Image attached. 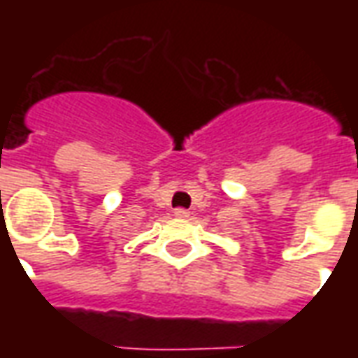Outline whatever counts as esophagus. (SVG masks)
Returning <instances> with one entry per match:
<instances>
[{"mask_svg":"<svg viewBox=\"0 0 358 358\" xmlns=\"http://www.w3.org/2000/svg\"><path fill=\"white\" fill-rule=\"evenodd\" d=\"M174 215H176V217H180V218H184V217H187L189 213H187L186 209H176V210H174Z\"/></svg>","mask_w":358,"mask_h":358,"instance_id":"34e87169","label":"esophagus"}]
</instances>
